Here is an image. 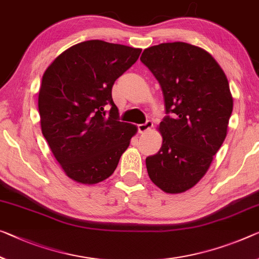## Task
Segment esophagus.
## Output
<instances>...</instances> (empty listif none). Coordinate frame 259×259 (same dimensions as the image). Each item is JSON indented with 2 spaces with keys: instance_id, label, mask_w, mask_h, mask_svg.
<instances>
[{
  "instance_id": "esophagus-1",
  "label": "esophagus",
  "mask_w": 259,
  "mask_h": 259,
  "mask_svg": "<svg viewBox=\"0 0 259 259\" xmlns=\"http://www.w3.org/2000/svg\"><path fill=\"white\" fill-rule=\"evenodd\" d=\"M152 127H153V121L152 120H147L145 124L139 125L138 128H139V132H140V133H146V132H148V131L152 128Z\"/></svg>"
}]
</instances>
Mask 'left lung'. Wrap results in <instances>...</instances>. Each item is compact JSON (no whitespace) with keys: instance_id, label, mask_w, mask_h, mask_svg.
<instances>
[{"instance_id":"left-lung-1","label":"left lung","mask_w":259,"mask_h":259,"mask_svg":"<svg viewBox=\"0 0 259 259\" xmlns=\"http://www.w3.org/2000/svg\"><path fill=\"white\" fill-rule=\"evenodd\" d=\"M160 83L166 116L163 142L146 158L149 178L166 193H181L207 172L224 143L233 97L228 79L200 47L176 41L146 49L140 58Z\"/></svg>"}]
</instances>
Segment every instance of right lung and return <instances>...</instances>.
<instances>
[{
    "instance_id": "obj_1",
    "label": "right lung",
    "mask_w": 259,
    "mask_h": 259,
    "mask_svg": "<svg viewBox=\"0 0 259 259\" xmlns=\"http://www.w3.org/2000/svg\"><path fill=\"white\" fill-rule=\"evenodd\" d=\"M140 49L88 40L61 53L44 73L38 107L41 132L67 176L97 184L116 170L137 126L119 121L114 81Z\"/></svg>"
}]
</instances>
